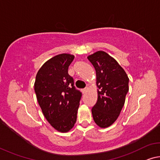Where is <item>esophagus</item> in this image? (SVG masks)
I'll use <instances>...</instances> for the list:
<instances>
[{
    "label": "esophagus",
    "instance_id": "esophagus-1",
    "mask_svg": "<svg viewBox=\"0 0 160 160\" xmlns=\"http://www.w3.org/2000/svg\"><path fill=\"white\" fill-rule=\"evenodd\" d=\"M88 88H84V89H82V93L84 94V93H86L88 92Z\"/></svg>",
    "mask_w": 160,
    "mask_h": 160
}]
</instances>
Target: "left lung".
<instances>
[{
	"label": "left lung",
	"mask_w": 160,
	"mask_h": 160,
	"mask_svg": "<svg viewBox=\"0 0 160 160\" xmlns=\"http://www.w3.org/2000/svg\"><path fill=\"white\" fill-rule=\"evenodd\" d=\"M88 59L96 71L98 101L92 108L95 122L101 128L112 125L120 115L129 91V78L119 63L100 50Z\"/></svg>",
	"instance_id": "1"
}]
</instances>
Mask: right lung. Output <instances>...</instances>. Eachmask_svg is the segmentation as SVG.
<instances>
[{"mask_svg":"<svg viewBox=\"0 0 160 160\" xmlns=\"http://www.w3.org/2000/svg\"><path fill=\"white\" fill-rule=\"evenodd\" d=\"M73 55L62 53L45 62L35 78L34 90L45 118L53 128L67 132L75 125L82 96L68 74Z\"/></svg>","mask_w":160,"mask_h":160,"instance_id":"right-lung-1","label":"right lung"}]
</instances>
